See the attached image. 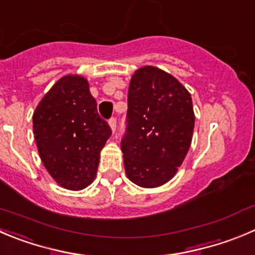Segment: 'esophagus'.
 <instances>
[{
    "label": "esophagus",
    "mask_w": 255,
    "mask_h": 255,
    "mask_svg": "<svg viewBox=\"0 0 255 255\" xmlns=\"http://www.w3.org/2000/svg\"><path fill=\"white\" fill-rule=\"evenodd\" d=\"M109 125H110L111 130H113V131H115V130H116V119L111 118L110 120H109Z\"/></svg>",
    "instance_id": "1"
}]
</instances>
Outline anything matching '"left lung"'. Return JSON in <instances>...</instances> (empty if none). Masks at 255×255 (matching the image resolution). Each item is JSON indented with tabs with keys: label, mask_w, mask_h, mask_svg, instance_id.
<instances>
[{
	"label": "left lung",
	"mask_w": 255,
	"mask_h": 255,
	"mask_svg": "<svg viewBox=\"0 0 255 255\" xmlns=\"http://www.w3.org/2000/svg\"><path fill=\"white\" fill-rule=\"evenodd\" d=\"M194 123L190 94L175 77L154 66L136 70L121 140L128 178L141 188L168 183L188 154Z\"/></svg>",
	"instance_id": "left-lung-1"
}]
</instances>
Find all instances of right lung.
<instances>
[{"label": "right lung", "mask_w": 255, "mask_h": 255, "mask_svg": "<svg viewBox=\"0 0 255 255\" xmlns=\"http://www.w3.org/2000/svg\"><path fill=\"white\" fill-rule=\"evenodd\" d=\"M32 121L38 154L55 181L70 190L93 183L111 129L99 115L87 80L61 77L40 101Z\"/></svg>", "instance_id": "obj_1"}]
</instances>
